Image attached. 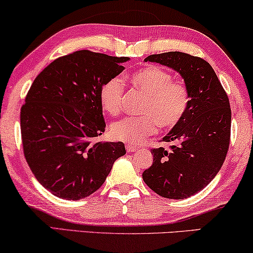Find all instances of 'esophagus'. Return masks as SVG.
Returning <instances> with one entry per match:
<instances>
[{
  "label": "esophagus",
  "instance_id": "obj_1",
  "mask_svg": "<svg viewBox=\"0 0 253 253\" xmlns=\"http://www.w3.org/2000/svg\"><path fill=\"white\" fill-rule=\"evenodd\" d=\"M126 151H127V152H133V151H136V149H137L136 146L131 145V144H126Z\"/></svg>",
  "mask_w": 253,
  "mask_h": 253
}]
</instances>
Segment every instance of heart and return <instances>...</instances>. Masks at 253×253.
<instances>
[{"mask_svg": "<svg viewBox=\"0 0 253 253\" xmlns=\"http://www.w3.org/2000/svg\"><path fill=\"white\" fill-rule=\"evenodd\" d=\"M129 81L134 89L145 95L139 109L142 116L126 117L114 123L110 126L114 139L134 145L156 133L158 126L169 130L183 120L191 106V93L185 84L173 80L169 72L147 65L131 74ZM124 87L120 78H111L101 87V107L111 116L122 110Z\"/></svg>", "mask_w": 253, "mask_h": 253, "instance_id": "heart-1", "label": "heart"}]
</instances>
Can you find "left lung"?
<instances>
[{"instance_id": "obj_1", "label": "left lung", "mask_w": 253, "mask_h": 253, "mask_svg": "<svg viewBox=\"0 0 253 253\" xmlns=\"http://www.w3.org/2000/svg\"><path fill=\"white\" fill-rule=\"evenodd\" d=\"M145 61L159 62L181 74L191 93L183 120L164 137L169 150L152 149L153 163L143 180L166 199H187L215 178L230 144L229 97L215 71L205 59L183 52L151 54Z\"/></svg>"}]
</instances>
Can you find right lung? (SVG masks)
Listing matches in <instances>:
<instances>
[{"label": "right lung", "instance_id": "right-lung-1", "mask_svg": "<svg viewBox=\"0 0 253 253\" xmlns=\"http://www.w3.org/2000/svg\"><path fill=\"white\" fill-rule=\"evenodd\" d=\"M127 57L88 50L52 61L35 79L21 108L23 152L36 179L52 194L80 200L106 181L122 142L101 143L106 130L102 84L124 70Z\"/></svg>", "mask_w": 253, "mask_h": 253}]
</instances>
